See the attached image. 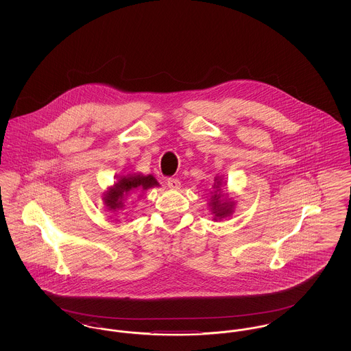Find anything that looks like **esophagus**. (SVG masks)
Segmentation results:
<instances>
[{"label":"esophagus","mask_w":351,"mask_h":351,"mask_svg":"<svg viewBox=\"0 0 351 351\" xmlns=\"http://www.w3.org/2000/svg\"><path fill=\"white\" fill-rule=\"evenodd\" d=\"M167 185L171 189H179L182 183H180V180L176 179V178H169L167 180Z\"/></svg>","instance_id":"1"}]
</instances>
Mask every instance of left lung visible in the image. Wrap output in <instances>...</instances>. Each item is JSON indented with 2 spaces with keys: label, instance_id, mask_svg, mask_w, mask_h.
Listing matches in <instances>:
<instances>
[{
  "label": "left lung",
  "instance_id": "1",
  "mask_svg": "<svg viewBox=\"0 0 351 351\" xmlns=\"http://www.w3.org/2000/svg\"><path fill=\"white\" fill-rule=\"evenodd\" d=\"M216 183L213 185V192H212V196H210V206H212V210L215 213V219H221V218L226 217L229 216L232 212H233L234 202L233 201L226 200L223 199V195H222V180L217 179L215 180Z\"/></svg>",
  "mask_w": 351,
  "mask_h": 351
}]
</instances>
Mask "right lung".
Listing matches in <instances>:
<instances>
[{
  "label": "right lung",
  "instance_id": "right-lung-1",
  "mask_svg": "<svg viewBox=\"0 0 351 351\" xmlns=\"http://www.w3.org/2000/svg\"><path fill=\"white\" fill-rule=\"evenodd\" d=\"M155 185H159L152 175H128L122 176L117 183L109 188L104 195V202L110 212H117L123 208V199L129 193H136L147 191Z\"/></svg>",
  "mask_w": 351,
  "mask_h": 351
}]
</instances>
